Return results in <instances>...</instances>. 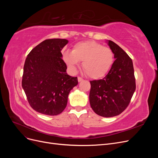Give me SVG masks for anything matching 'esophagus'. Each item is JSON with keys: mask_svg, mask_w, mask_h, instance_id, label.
<instances>
[{"mask_svg": "<svg viewBox=\"0 0 158 158\" xmlns=\"http://www.w3.org/2000/svg\"><path fill=\"white\" fill-rule=\"evenodd\" d=\"M83 80H84V79H83L82 78H81V77H78V82H82V81H83Z\"/></svg>", "mask_w": 158, "mask_h": 158, "instance_id": "esophagus-1", "label": "esophagus"}]
</instances>
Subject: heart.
I'll list each match as a JSON object with an SVG mask.
<instances>
[{
  "label": "heart",
  "instance_id": "1",
  "mask_svg": "<svg viewBox=\"0 0 158 158\" xmlns=\"http://www.w3.org/2000/svg\"><path fill=\"white\" fill-rule=\"evenodd\" d=\"M63 59L72 73L77 71L80 61L85 73L92 78H99L106 75L114 61L112 50L94 41L79 42L72 51H65Z\"/></svg>",
  "mask_w": 158,
  "mask_h": 158
}]
</instances>
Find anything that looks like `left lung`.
<instances>
[{"label":"left lung","mask_w":158,"mask_h":158,"mask_svg":"<svg viewBox=\"0 0 158 158\" xmlns=\"http://www.w3.org/2000/svg\"><path fill=\"white\" fill-rule=\"evenodd\" d=\"M114 61L103 79L90 81L89 99L94 111L103 117L118 115L128 106L136 89L132 60L115 43L108 40Z\"/></svg>","instance_id":"1"}]
</instances>
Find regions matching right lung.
<instances>
[{"label":"right lung","mask_w":158,"mask_h":158,"mask_svg":"<svg viewBox=\"0 0 158 158\" xmlns=\"http://www.w3.org/2000/svg\"><path fill=\"white\" fill-rule=\"evenodd\" d=\"M69 41L50 39L42 41L29 54L23 66L22 85L30 106L41 114L57 115L66 108L70 90L77 77L66 73L61 51Z\"/></svg>","instance_id":"obj_1"}]
</instances>
